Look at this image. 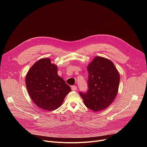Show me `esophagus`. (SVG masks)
I'll use <instances>...</instances> for the list:
<instances>
[{
    "label": "esophagus",
    "mask_w": 147,
    "mask_h": 147,
    "mask_svg": "<svg viewBox=\"0 0 147 147\" xmlns=\"http://www.w3.org/2000/svg\"><path fill=\"white\" fill-rule=\"evenodd\" d=\"M71 90H72L73 91H76V90L77 89V87H76V86H72L71 87Z\"/></svg>",
    "instance_id": "obj_1"
}]
</instances>
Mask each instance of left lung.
I'll return each instance as SVG.
<instances>
[{"mask_svg":"<svg viewBox=\"0 0 147 147\" xmlns=\"http://www.w3.org/2000/svg\"><path fill=\"white\" fill-rule=\"evenodd\" d=\"M88 90L80 92L85 105L93 111L107 108L116 98L120 75L109 59L97 56L88 66Z\"/></svg>","mask_w":147,"mask_h":147,"instance_id":"1","label":"left lung"}]
</instances>
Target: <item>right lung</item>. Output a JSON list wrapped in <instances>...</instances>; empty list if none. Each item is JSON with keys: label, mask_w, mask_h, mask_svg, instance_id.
Instances as JSON below:
<instances>
[{"label": "right lung", "mask_w": 147, "mask_h": 147, "mask_svg": "<svg viewBox=\"0 0 147 147\" xmlns=\"http://www.w3.org/2000/svg\"><path fill=\"white\" fill-rule=\"evenodd\" d=\"M28 92L36 105L45 110L59 108L71 88L57 74L50 59H41L30 68L26 78Z\"/></svg>", "instance_id": "1"}]
</instances>
